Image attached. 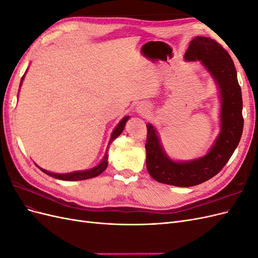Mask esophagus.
Listing matches in <instances>:
<instances>
[{"label":"esophagus","instance_id":"1","mask_svg":"<svg viewBox=\"0 0 258 258\" xmlns=\"http://www.w3.org/2000/svg\"><path fill=\"white\" fill-rule=\"evenodd\" d=\"M137 110H138V112L139 113H142V114H144L145 112H146V110H147V108H146V106L145 105H139L138 107H137Z\"/></svg>","mask_w":258,"mask_h":258}]
</instances>
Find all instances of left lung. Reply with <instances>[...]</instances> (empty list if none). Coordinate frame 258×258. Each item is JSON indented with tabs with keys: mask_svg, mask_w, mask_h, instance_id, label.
<instances>
[{
	"mask_svg": "<svg viewBox=\"0 0 258 258\" xmlns=\"http://www.w3.org/2000/svg\"><path fill=\"white\" fill-rule=\"evenodd\" d=\"M184 57L187 61L200 60L218 85L222 101L221 132L207 155L189 161H174L163 151L157 130L153 124H146L148 173L159 183L178 187L201 184L220 172L237 148L243 130L241 88L228 51L212 38L196 36Z\"/></svg>",
	"mask_w": 258,
	"mask_h": 258,
	"instance_id": "1",
	"label": "left lung"
}]
</instances>
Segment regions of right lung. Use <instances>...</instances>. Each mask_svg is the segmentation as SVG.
<instances>
[{"instance_id": "add662e5", "label": "right lung", "mask_w": 258, "mask_h": 258, "mask_svg": "<svg viewBox=\"0 0 258 258\" xmlns=\"http://www.w3.org/2000/svg\"><path fill=\"white\" fill-rule=\"evenodd\" d=\"M23 77H25V75L22 76L21 79V82L23 80ZM129 119V116H126L123 117V118L120 120V122L117 124L116 128L113 130L112 132V136H111V140L110 142H108L107 144V147H106V152H105V155L103 159L101 160V162L99 163L98 166L93 167L91 169H88V170H85V171H74V172H70V173H62V174H59V173H52V172H49V171L45 170V169H42L40 168L44 173H46L49 176H52L54 178H58V179H62V181H82V179H88V178H91V177H95V176H98L99 174H101L103 172V171L107 168V157H108V147H110V145L112 144V142L114 141V140L120 136L121 132L123 131V128H124V124H126L127 120Z\"/></svg>"}]
</instances>
